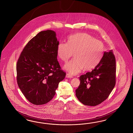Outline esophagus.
Returning a JSON list of instances; mask_svg holds the SVG:
<instances>
[{
	"instance_id": "obj_1",
	"label": "esophagus",
	"mask_w": 133,
	"mask_h": 133,
	"mask_svg": "<svg viewBox=\"0 0 133 133\" xmlns=\"http://www.w3.org/2000/svg\"><path fill=\"white\" fill-rule=\"evenodd\" d=\"M66 77L67 78H72L73 77V76L69 74H67L66 75Z\"/></svg>"
}]
</instances>
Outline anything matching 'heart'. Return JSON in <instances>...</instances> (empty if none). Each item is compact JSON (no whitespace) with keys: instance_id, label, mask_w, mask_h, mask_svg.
<instances>
[{"instance_id":"b5f03b06","label":"heart","mask_w":133,"mask_h":133,"mask_svg":"<svg viewBox=\"0 0 133 133\" xmlns=\"http://www.w3.org/2000/svg\"><path fill=\"white\" fill-rule=\"evenodd\" d=\"M104 45L100 40L87 33H77L70 36L68 43L59 42L57 54L66 62L74 53L75 58L66 63L64 68L71 74L76 75L84 68L89 71L95 68L101 62Z\"/></svg>"}]
</instances>
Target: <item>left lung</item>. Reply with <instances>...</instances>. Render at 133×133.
Here are the masks:
<instances>
[{
	"label": "left lung",
	"instance_id": "left-lung-1",
	"mask_svg": "<svg viewBox=\"0 0 133 133\" xmlns=\"http://www.w3.org/2000/svg\"><path fill=\"white\" fill-rule=\"evenodd\" d=\"M115 57L110 50L104 52L99 64L92 71L80 77L76 96L84 105L95 106L109 97L116 84Z\"/></svg>",
	"mask_w": 133,
	"mask_h": 133
}]
</instances>
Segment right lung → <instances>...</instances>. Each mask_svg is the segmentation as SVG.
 <instances>
[{"label":"right lung","instance_id":"1","mask_svg":"<svg viewBox=\"0 0 133 133\" xmlns=\"http://www.w3.org/2000/svg\"><path fill=\"white\" fill-rule=\"evenodd\" d=\"M59 42L54 31H41L25 46L17 62V81L26 99L36 105L47 103L66 76L57 60Z\"/></svg>","mask_w":133,"mask_h":133}]
</instances>
